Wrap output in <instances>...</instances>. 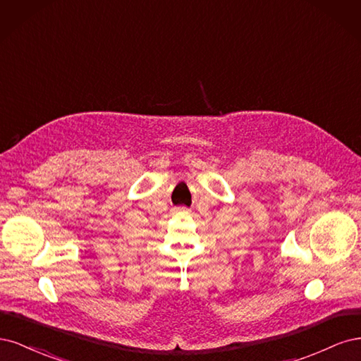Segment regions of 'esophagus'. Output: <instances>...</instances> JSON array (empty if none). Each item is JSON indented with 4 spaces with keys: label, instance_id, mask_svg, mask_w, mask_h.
Masks as SVG:
<instances>
[{
    "label": "esophagus",
    "instance_id": "esophagus-1",
    "mask_svg": "<svg viewBox=\"0 0 361 361\" xmlns=\"http://www.w3.org/2000/svg\"><path fill=\"white\" fill-rule=\"evenodd\" d=\"M176 211H178V212H180V214H187V212H188V209H185V207H178Z\"/></svg>",
    "mask_w": 361,
    "mask_h": 361
}]
</instances>
